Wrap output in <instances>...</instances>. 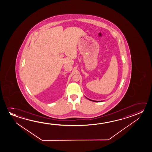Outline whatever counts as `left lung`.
I'll return each mask as SVG.
<instances>
[{"label": "left lung", "instance_id": "8db88e82", "mask_svg": "<svg viewBox=\"0 0 152 152\" xmlns=\"http://www.w3.org/2000/svg\"><path fill=\"white\" fill-rule=\"evenodd\" d=\"M87 99H88V98H87ZM89 100H91V101H94V102H101L100 101H94V100H91V99H88Z\"/></svg>", "mask_w": 152, "mask_h": 152}]
</instances>
